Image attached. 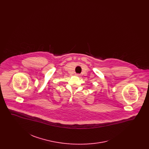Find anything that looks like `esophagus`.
I'll return each mask as SVG.
<instances>
[{
	"label": "esophagus",
	"instance_id": "obj_1",
	"mask_svg": "<svg viewBox=\"0 0 149 149\" xmlns=\"http://www.w3.org/2000/svg\"><path fill=\"white\" fill-rule=\"evenodd\" d=\"M76 75H77L78 77H79V78H80V77H81V75H80V74H77Z\"/></svg>",
	"mask_w": 149,
	"mask_h": 149
}]
</instances>
